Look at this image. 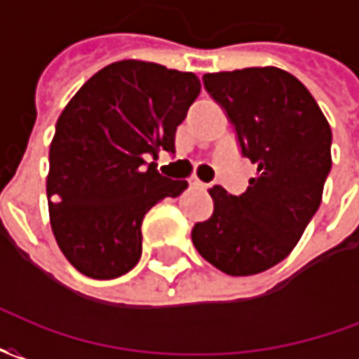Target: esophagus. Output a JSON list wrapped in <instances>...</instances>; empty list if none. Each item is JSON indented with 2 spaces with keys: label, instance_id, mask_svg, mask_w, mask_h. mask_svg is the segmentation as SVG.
I'll list each match as a JSON object with an SVG mask.
<instances>
[{
  "label": "esophagus",
  "instance_id": "1",
  "mask_svg": "<svg viewBox=\"0 0 359 359\" xmlns=\"http://www.w3.org/2000/svg\"><path fill=\"white\" fill-rule=\"evenodd\" d=\"M191 185H193V187H197V189H201V191H206V189H208V187H210L208 183L198 182V180H193V182H191Z\"/></svg>",
  "mask_w": 359,
  "mask_h": 359
}]
</instances>
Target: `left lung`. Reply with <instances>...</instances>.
I'll return each mask as SVG.
<instances>
[{
  "label": "left lung",
  "instance_id": "8db88e82",
  "mask_svg": "<svg viewBox=\"0 0 359 359\" xmlns=\"http://www.w3.org/2000/svg\"><path fill=\"white\" fill-rule=\"evenodd\" d=\"M243 156L258 166L241 195L214 185V212L191 231L198 255L227 276H255L294 248L331 172V128L312 93L276 67L203 76Z\"/></svg>",
  "mask_w": 359,
  "mask_h": 359
}]
</instances>
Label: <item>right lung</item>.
Here are the masks:
<instances>
[{"mask_svg": "<svg viewBox=\"0 0 359 359\" xmlns=\"http://www.w3.org/2000/svg\"><path fill=\"white\" fill-rule=\"evenodd\" d=\"M201 93L193 72L118 61L78 90L55 126L47 203L57 245L80 273L114 279L141 258V222L187 182L158 174L149 154L174 135Z\"/></svg>", "mask_w": 359, "mask_h": 359, "instance_id": "1", "label": "right lung"}]
</instances>
